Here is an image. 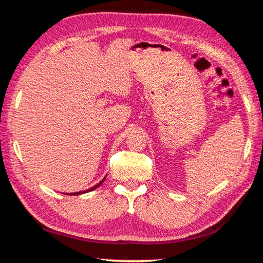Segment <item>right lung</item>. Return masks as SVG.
<instances>
[{
    "instance_id": "1",
    "label": "right lung",
    "mask_w": 263,
    "mask_h": 263,
    "mask_svg": "<svg viewBox=\"0 0 263 263\" xmlns=\"http://www.w3.org/2000/svg\"><path fill=\"white\" fill-rule=\"evenodd\" d=\"M105 180V179H104ZM104 180H102V181L101 182H99V183H98L97 184V186H95V187H92L91 189H87V190H85V192H91V190H93V189H96V188H98V187H99L100 186V184L102 183V182H104ZM82 193H84V192H82ZM81 192L80 193H71V194H69V195H80V194H82Z\"/></svg>"
}]
</instances>
